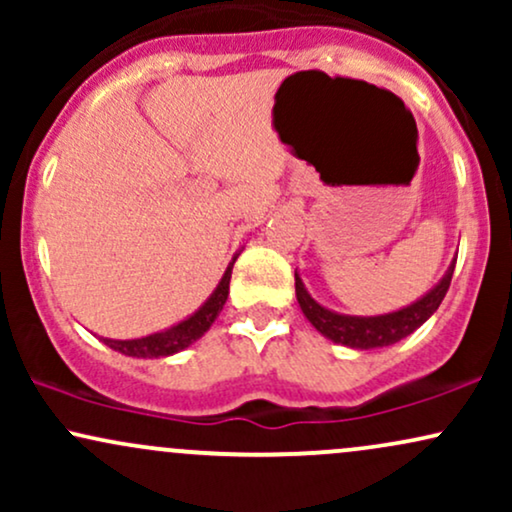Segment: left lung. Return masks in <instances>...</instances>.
<instances>
[{
    "label": "left lung",
    "instance_id": "8db88e82",
    "mask_svg": "<svg viewBox=\"0 0 512 512\" xmlns=\"http://www.w3.org/2000/svg\"><path fill=\"white\" fill-rule=\"evenodd\" d=\"M452 272H455V264H450V269L445 272L443 279L436 289L426 293L421 301L407 305V308L397 310V313L387 315H375V317H354V315H339L332 310L322 308L320 303H315L310 298V293L305 291L301 276L296 274V296L301 303V310L310 320V325L317 332L325 334L332 342L351 346V349H380V346L397 344L399 339L409 337L411 332L419 330L421 325L438 310V305L443 303L445 293L450 289Z\"/></svg>",
    "mask_w": 512,
    "mask_h": 512
}]
</instances>
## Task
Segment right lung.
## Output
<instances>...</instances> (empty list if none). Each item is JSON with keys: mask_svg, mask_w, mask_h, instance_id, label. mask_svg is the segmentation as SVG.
<instances>
[{"mask_svg": "<svg viewBox=\"0 0 512 512\" xmlns=\"http://www.w3.org/2000/svg\"><path fill=\"white\" fill-rule=\"evenodd\" d=\"M233 262H236V257H233ZM233 262L228 264L221 284L216 286L214 293H211L209 301L204 303L195 315H190L187 320H182L180 325L170 327V330H166V332L149 334V337H142V339H103V342L108 344L110 349L120 351V354H125V356H134V358H158V356L178 354V351L185 349V346L197 342V339L209 330L211 322L216 320V315L221 313L223 303H226V298H228V284H231Z\"/></svg>", "mask_w": 512, "mask_h": 512, "instance_id": "add662e5", "label": "right lung"}]
</instances>
